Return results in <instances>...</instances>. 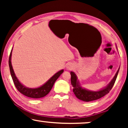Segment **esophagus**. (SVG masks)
<instances>
[{
	"label": "esophagus",
	"instance_id": "1",
	"mask_svg": "<svg viewBox=\"0 0 128 128\" xmlns=\"http://www.w3.org/2000/svg\"><path fill=\"white\" fill-rule=\"evenodd\" d=\"M73 66H72L71 64H68V66H67V69H71L72 68Z\"/></svg>",
	"mask_w": 128,
	"mask_h": 128
}]
</instances>
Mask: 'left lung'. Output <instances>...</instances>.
<instances>
[{"instance_id": "1", "label": "left lung", "mask_w": 128, "mask_h": 128, "mask_svg": "<svg viewBox=\"0 0 128 128\" xmlns=\"http://www.w3.org/2000/svg\"><path fill=\"white\" fill-rule=\"evenodd\" d=\"M119 70H120V68L115 74V76L114 77L112 80L108 84L107 86L105 87L104 88L97 91V92H92V91L82 88L78 83V78H77L76 74L73 72H71V84L73 87V92L78 98L83 101L88 102V101H94L100 99V98L104 97V96L107 94L112 88L115 80L116 79Z\"/></svg>"}]
</instances>
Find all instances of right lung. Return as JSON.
<instances>
[{
    "label": "right lung",
    "instance_id": "1",
    "mask_svg": "<svg viewBox=\"0 0 128 128\" xmlns=\"http://www.w3.org/2000/svg\"><path fill=\"white\" fill-rule=\"evenodd\" d=\"M12 50L9 56L8 65H9L10 74H11L13 83L14 84L17 90L20 92H21V93L23 94V95L27 96L28 97L32 98H40L45 97V96H46L50 92V91L52 89V87H53L56 80L60 76V74L64 72V70L63 69L59 71L58 72H57L56 74H54L51 78H50V80H48L44 84H43L41 87L35 88H28V87H26L24 85H22L19 82V80L17 78V77L16 76L15 73L14 72L13 67H12Z\"/></svg>",
    "mask_w": 128,
    "mask_h": 128
}]
</instances>
